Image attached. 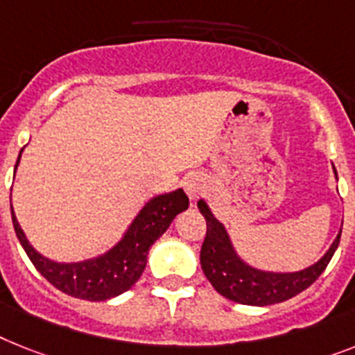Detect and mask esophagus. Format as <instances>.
Returning a JSON list of instances; mask_svg holds the SVG:
<instances>
[{"label": "esophagus", "instance_id": "1", "mask_svg": "<svg viewBox=\"0 0 355 355\" xmlns=\"http://www.w3.org/2000/svg\"><path fill=\"white\" fill-rule=\"evenodd\" d=\"M205 189V180L198 174H190L187 180H184V190L189 194L190 199H198L199 194L203 192Z\"/></svg>", "mask_w": 355, "mask_h": 355}]
</instances>
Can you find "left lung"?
<instances>
[{
  "instance_id": "left-lung-1",
  "label": "left lung",
  "mask_w": 355,
  "mask_h": 355,
  "mask_svg": "<svg viewBox=\"0 0 355 355\" xmlns=\"http://www.w3.org/2000/svg\"><path fill=\"white\" fill-rule=\"evenodd\" d=\"M338 178V172L334 168ZM199 212L207 219V237H205L199 261L207 279L219 294L230 301L254 306L283 303L294 297L304 288H309L318 279L338 250L341 232L334 239L324 256L314 265L300 272H266L254 268L237 256L230 236L223 223H219L205 199L198 201Z\"/></svg>"
}]
</instances>
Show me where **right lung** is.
Listing matches in <instances>:
<instances>
[{
    "label": "right lung",
    "mask_w": 355,
    "mask_h": 355,
    "mask_svg": "<svg viewBox=\"0 0 355 355\" xmlns=\"http://www.w3.org/2000/svg\"><path fill=\"white\" fill-rule=\"evenodd\" d=\"M21 152L17 156L16 168L19 165ZM187 209H189V198L183 189L156 196L145 203L125 236L110 250L85 261L58 263L41 256L28 243L10 205L14 230L32 265L58 290L87 301L110 300L132 288L145 270L148 248L154 245L157 237L166 232L175 216Z\"/></svg>",
    "instance_id": "obj_1"
}]
</instances>
